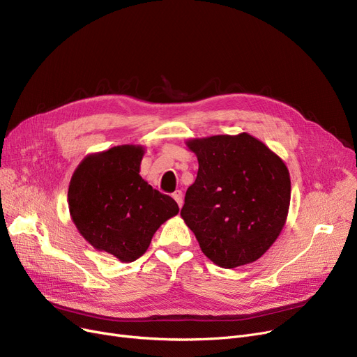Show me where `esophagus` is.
<instances>
[{
  "label": "esophagus",
  "mask_w": 357,
  "mask_h": 357,
  "mask_svg": "<svg viewBox=\"0 0 357 357\" xmlns=\"http://www.w3.org/2000/svg\"><path fill=\"white\" fill-rule=\"evenodd\" d=\"M172 197H174V199L176 201V204L179 205V207H182V202H183V194H182V191H175L174 194H172Z\"/></svg>",
  "instance_id": "1"
}]
</instances>
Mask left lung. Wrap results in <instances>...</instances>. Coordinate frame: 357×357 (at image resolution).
<instances>
[{"label": "left lung", "mask_w": 357, "mask_h": 357, "mask_svg": "<svg viewBox=\"0 0 357 357\" xmlns=\"http://www.w3.org/2000/svg\"><path fill=\"white\" fill-rule=\"evenodd\" d=\"M198 174L181 215L202 253L224 269L252 264L282 231L291 201L288 167L248 133L186 142Z\"/></svg>", "instance_id": "1"}]
</instances>
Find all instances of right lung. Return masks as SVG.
<instances>
[{
	"mask_svg": "<svg viewBox=\"0 0 357 357\" xmlns=\"http://www.w3.org/2000/svg\"><path fill=\"white\" fill-rule=\"evenodd\" d=\"M144 147L123 144L88 155L72 175L68 202L72 221L100 252L135 261L162 224L179 211L174 198L140 175Z\"/></svg>",
	"mask_w": 357,
	"mask_h": 357,
	"instance_id": "right-lung-1",
	"label": "right lung"
}]
</instances>
